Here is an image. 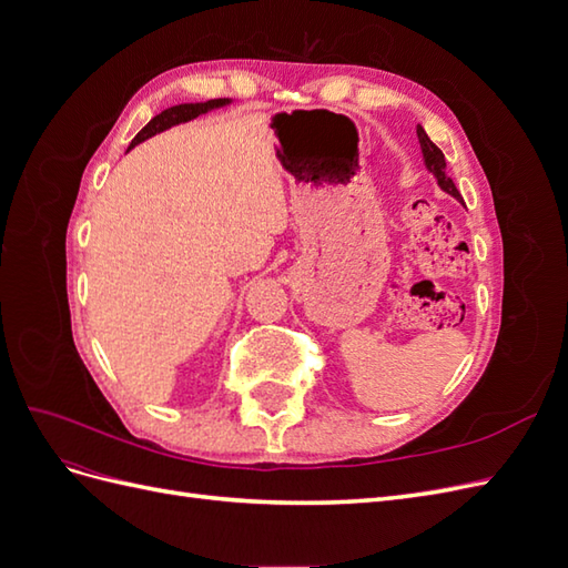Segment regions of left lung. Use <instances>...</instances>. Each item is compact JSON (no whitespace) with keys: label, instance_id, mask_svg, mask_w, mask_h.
I'll list each match as a JSON object with an SVG mask.
<instances>
[{"label":"left lung","instance_id":"obj_1","mask_svg":"<svg viewBox=\"0 0 568 568\" xmlns=\"http://www.w3.org/2000/svg\"><path fill=\"white\" fill-rule=\"evenodd\" d=\"M417 136H419V144H422V153H424L426 168L432 170V173L436 175V180H438L440 189H445V192L453 194L457 201H462V196H459V192H457L455 182H453L448 175H445V159H443V151H440L432 140H428V134L424 132V128H422V125H417Z\"/></svg>","mask_w":568,"mask_h":568}]
</instances>
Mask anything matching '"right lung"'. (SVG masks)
<instances>
[{
  "label": "right lung",
  "instance_id": "add662e5",
  "mask_svg": "<svg viewBox=\"0 0 568 568\" xmlns=\"http://www.w3.org/2000/svg\"><path fill=\"white\" fill-rule=\"evenodd\" d=\"M222 104H227V99H211V101H205V104H180V106H170V109H165L163 113H159V115H153L149 123L136 132V136L132 140V144H130V149L134 146V144H140V142H144V140H149L151 134H156V132H163V130H168L170 125H178V123H186V120H192V118H196V115H201V113H205V111H211V109H217V106H222Z\"/></svg>",
  "mask_w": 568,
  "mask_h": 568
}]
</instances>
